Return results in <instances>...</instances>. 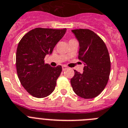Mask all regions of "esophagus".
<instances>
[{"mask_svg":"<svg viewBox=\"0 0 128 128\" xmlns=\"http://www.w3.org/2000/svg\"><path fill=\"white\" fill-rule=\"evenodd\" d=\"M66 69H68V67L66 66H62V70L64 71V70H66Z\"/></svg>","mask_w":128,"mask_h":128,"instance_id":"34e87169","label":"esophagus"}]
</instances>
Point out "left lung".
<instances>
[{
    "label": "left lung",
    "mask_w": 128,
    "mask_h": 128,
    "mask_svg": "<svg viewBox=\"0 0 128 128\" xmlns=\"http://www.w3.org/2000/svg\"><path fill=\"white\" fill-rule=\"evenodd\" d=\"M79 41L78 58L84 62L83 72L74 70L71 79L74 92L84 99L96 97L104 90L109 78L110 60L107 46L102 39L89 29L72 30Z\"/></svg>",
    "instance_id": "obj_1"
}]
</instances>
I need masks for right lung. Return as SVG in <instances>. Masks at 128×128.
Segmentation results:
<instances>
[{
	"label": "right lung",
	"mask_w": 128,
	"mask_h": 128,
	"mask_svg": "<svg viewBox=\"0 0 128 128\" xmlns=\"http://www.w3.org/2000/svg\"><path fill=\"white\" fill-rule=\"evenodd\" d=\"M66 28H36L21 38L16 52V69L21 84L30 95L42 98L54 91L62 66L52 68L44 58L52 50Z\"/></svg>",
	"instance_id": "right-lung-1"
}]
</instances>
